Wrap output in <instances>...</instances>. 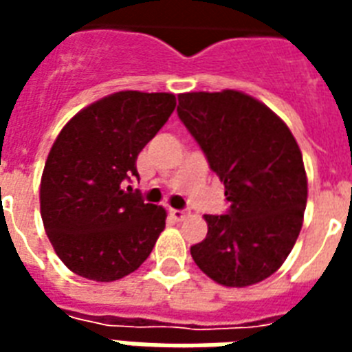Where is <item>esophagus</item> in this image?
I'll list each match as a JSON object with an SVG mask.
<instances>
[{"mask_svg": "<svg viewBox=\"0 0 352 352\" xmlns=\"http://www.w3.org/2000/svg\"><path fill=\"white\" fill-rule=\"evenodd\" d=\"M170 215H171V219L182 221L184 217H186V212H182V210H170Z\"/></svg>", "mask_w": 352, "mask_h": 352, "instance_id": "esophagus-1", "label": "esophagus"}]
</instances>
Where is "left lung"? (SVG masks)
<instances>
[{"label":"left lung","instance_id":"obj_1","mask_svg":"<svg viewBox=\"0 0 352 352\" xmlns=\"http://www.w3.org/2000/svg\"><path fill=\"white\" fill-rule=\"evenodd\" d=\"M177 113L230 203L228 214L204 215L208 234L190 248L193 261L225 287L259 283L283 265L303 225L300 146L270 107L241 91L182 93Z\"/></svg>","mask_w":352,"mask_h":352}]
</instances>
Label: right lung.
Masks as SVG:
<instances>
[{"label":"right lung","mask_w":352,"mask_h":352,"mask_svg":"<svg viewBox=\"0 0 352 352\" xmlns=\"http://www.w3.org/2000/svg\"><path fill=\"white\" fill-rule=\"evenodd\" d=\"M177 106L171 93L118 91L63 126L45 160L40 212L65 267L93 281L135 272L166 226V210L144 204L126 181L137 157Z\"/></svg>","instance_id":"right-lung-1"}]
</instances>
